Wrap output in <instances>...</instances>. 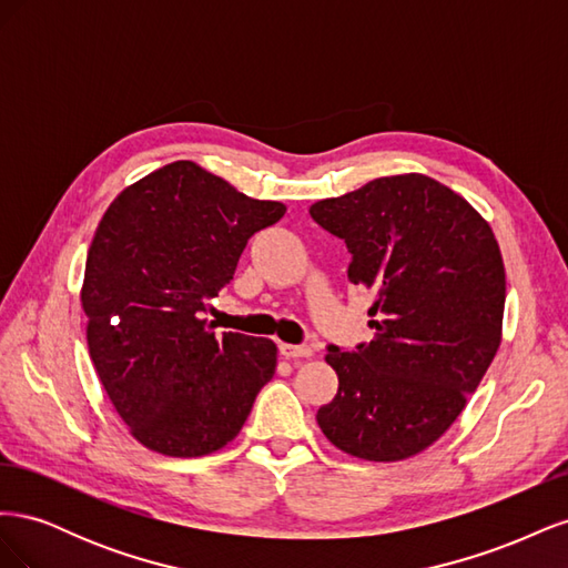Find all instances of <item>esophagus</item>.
Wrapping results in <instances>:
<instances>
[{
  "mask_svg": "<svg viewBox=\"0 0 568 568\" xmlns=\"http://www.w3.org/2000/svg\"><path fill=\"white\" fill-rule=\"evenodd\" d=\"M280 353L286 359H301V357H313V346H291V343H280Z\"/></svg>",
  "mask_w": 568,
  "mask_h": 568,
  "instance_id": "1",
  "label": "esophagus"
}]
</instances>
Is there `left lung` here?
Listing matches in <instances>:
<instances>
[{
  "label": "left lung",
  "mask_w": 568,
  "mask_h": 568,
  "mask_svg": "<svg viewBox=\"0 0 568 568\" xmlns=\"http://www.w3.org/2000/svg\"><path fill=\"white\" fill-rule=\"evenodd\" d=\"M311 215L346 242L348 282L376 317L369 343L326 348L338 393L317 424L353 457L407 459L448 432L500 348V246L467 201L419 173L372 180Z\"/></svg>",
  "instance_id": "8db88e82"
}]
</instances>
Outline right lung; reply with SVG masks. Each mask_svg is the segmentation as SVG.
<instances>
[{"mask_svg":"<svg viewBox=\"0 0 568 568\" xmlns=\"http://www.w3.org/2000/svg\"><path fill=\"white\" fill-rule=\"evenodd\" d=\"M286 213L192 161L120 192L88 251L82 311L94 369L130 434L170 457L215 453L242 432L277 367L270 338L215 334L205 303L248 239Z\"/></svg>","mask_w":568,"mask_h":568,"instance_id":"obj_1","label":"right lung"}]
</instances>
